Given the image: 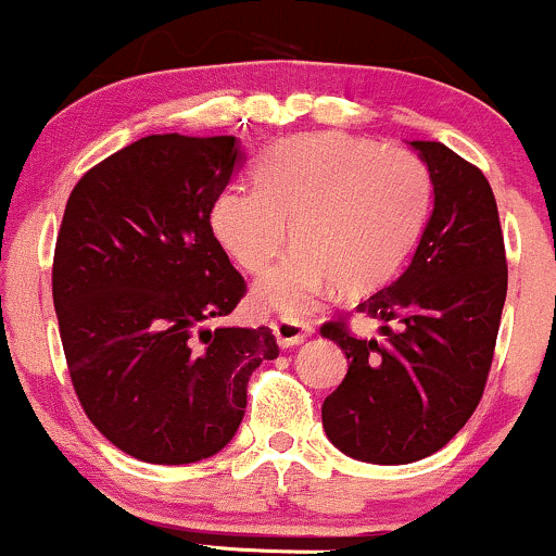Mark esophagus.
Here are the masks:
<instances>
[{
    "label": "esophagus",
    "mask_w": 556,
    "mask_h": 556,
    "mask_svg": "<svg viewBox=\"0 0 556 556\" xmlns=\"http://www.w3.org/2000/svg\"><path fill=\"white\" fill-rule=\"evenodd\" d=\"M311 332H314V327L303 319H292V316H279V319H274V334H277L279 345L282 348L301 345Z\"/></svg>",
    "instance_id": "1"
}]
</instances>
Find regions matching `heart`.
<instances>
[{"label":"heart","mask_w":556,"mask_h":556,"mask_svg":"<svg viewBox=\"0 0 556 556\" xmlns=\"http://www.w3.org/2000/svg\"><path fill=\"white\" fill-rule=\"evenodd\" d=\"M430 200V168L412 150L314 131L274 144L255 187L224 189L211 224L250 274H264L292 235L298 248L261 279L255 301L306 314L334 282L348 292L386 282L417 242Z\"/></svg>","instance_id":"obj_1"}]
</instances>
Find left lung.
I'll use <instances>...</instances> for the list:
<instances>
[{"instance_id": "8db88e82", "label": "left lung", "mask_w": 556, "mask_h": 556, "mask_svg": "<svg viewBox=\"0 0 556 556\" xmlns=\"http://www.w3.org/2000/svg\"><path fill=\"white\" fill-rule=\"evenodd\" d=\"M412 148L430 168L435 203L406 271L358 303L386 321L380 338H356L348 316L321 325L348 356L321 425L343 454L371 465L425 459L467 425L506 301L504 235L483 170L441 142Z\"/></svg>"}]
</instances>
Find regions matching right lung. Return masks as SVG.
I'll return each mask as SVG.
<instances>
[{
    "instance_id": "obj_1",
    "label": "right lung",
    "mask_w": 556,
    "mask_h": 556,
    "mask_svg": "<svg viewBox=\"0 0 556 556\" xmlns=\"http://www.w3.org/2000/svg\"><path fill=\"white\" fill-rule=\"evenodd\" d=\"M240 155L235 137L152 134L89 168L65 205L52 301L73 390L139 462L218 454L250 375L279 356L268 327H208L248 292L211 229Z\"/></svg>"
}]
</instances>
